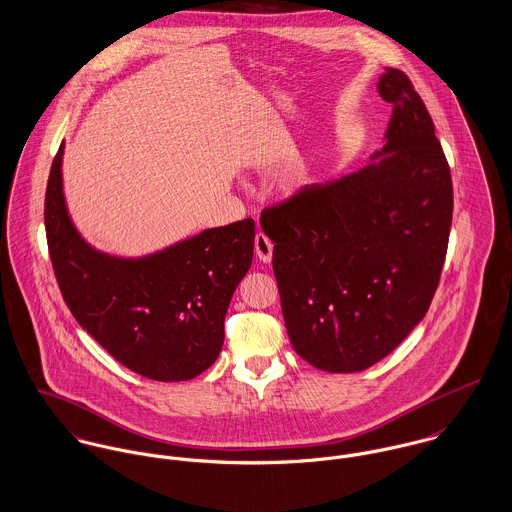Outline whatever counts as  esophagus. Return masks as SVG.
Instances as JSON below:
<instances>
[{"mask_svg":"<svg viewBox=\"0 0 512 512\" xmlns=\"http://www.w3.org/2000/svg\"><path fill=\"white\" fill-rule=\"evenodd\" d=\"M255 255L261 263H271L273 259V243L263 233L255 235Z\"/></svg>","mask_w":512,"mask_h":512,"instance_id":"obj_1","label":"esophagus"}]
</instances>
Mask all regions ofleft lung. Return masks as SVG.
Returning <instances> with one entry per match:
<instances>
[{"label": "left lung", "instance_id": "obj_1", "mask_svg": "<svg viewBox=\"0 0 512 512\" xmlns=\"http://www.w3.org/2000/svg\"><path fill=\"white\" fill-rule=\"evenodd\" d=\"M377 90L393 114L371 163L261 218L290 343L328 373L375 365L422 322L452 226V174L424 102L397 68Z\"/></svg>", "mask_w": 512, "mask_h": 512}]
</instances>
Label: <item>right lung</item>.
Instances as JSON below:
<instances>
[{
	"mask_svg": "<svg viewBox=\"0 0 512 512\" xmlns=\"http://www.w3.org/2000/svg\"><path fill=\"white\" fill-rule=\"evenodd\" d=\"M64 143L45 196L58 286L76 322L127 369L163 383L206 371L224 345L231 296L251 269V218L141 257L100 251L74 226L62 184Z\"/></svg>",
	"mask_w": 512,
	"mask_h": 512,
	"instance_id": "right-lung-1",
	"label": "right lung"
}]
</instances>
